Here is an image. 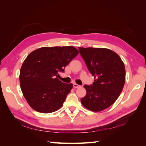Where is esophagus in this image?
<instances>
[{"label": "esophagus", "instance_id": "obj_1", "mask_svg": "<svg viewBox=\"0 0 146 146\" xmlns=\"http://www.w3.org/2000/svg\"><path fill=\"white\" fill-rule=\"evenodd\" d=\"M80 85L78 84H76V83H74L73 84V87L74 88H79L80 87Z\"/></svg>", "mask_w": 146, "mask_h": 146}]
</instances>
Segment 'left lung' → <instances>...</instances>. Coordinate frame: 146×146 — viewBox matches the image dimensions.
Returning a JSON list of instances; mask_svg holds the SVG:
<instances>
[{"instance_id":"left-lung-1","label":"left lung","mask_w":146,"mask_h":146,"mask_svg":"<svg viewBox=\"0 0 146 146\" xmlns=\"http://www.w3.org/2000/svg\"><path fill=\"white\" fill-rule=\"evenodd\" d=\"M87 68L94 77L90 85H85V97L81 99L87 109L99 111L106 109L116 101L125 82V69L123 61L116 52L100 48H80Z\"/></svg>"}]
</instances>
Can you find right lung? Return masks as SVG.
<instances>
[{"instance_id": "add662e5", "label": "right lung", "mask_w": 146, "mask_h": 146, "mask_svg": "<svg viewBox=\"0 0 146 146\" xmlns=\"http://www.w3.org/2000/svg\"><path fill=\"white\" fill-rule=\"evenodd\" d=\"M78 53L73 46H55L39 48L27 56L20 70V86L34 110L48 113L63 106L73 84L63 83L58 76Z\"/></svg>"}]
</instances>
